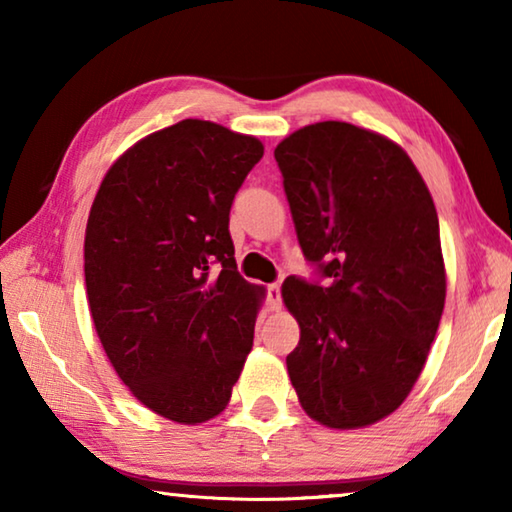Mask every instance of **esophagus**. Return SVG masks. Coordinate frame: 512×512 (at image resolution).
Wrapping results in <instances>:
<instances>
[{
  "label": "esophagus",
  "instance_id": "1",
  "mask_svg": "<svg viewBox=\"0 0 512 512\" xmlns=\"http://www.w3.org/2000/svg\"><path fill=\"white\" fill-rule=\"evenodd\" d=\"M266 293H268V305H271V309L273 311H277L282 307V289H280V284H268L266 287Z\"/></svg>",
  "mask_w": 512,
  "mask_h": 512
}]
</instances>
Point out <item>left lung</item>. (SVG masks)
I'll list each match as a JSON object with an SVG mask.
<instances>
[{"label":"left lung","mask_w":512,"mask_h":512,"mask_svg":"<svg viewBox=\"0 0 512 512\" xmlns=\"http://www.w3.org/2000/svg\"><path fill=\"white\" fill-rule=\"evenodd\" d=\"M277 167L307 262L284 305L300 325L287 357L309 418L359 429L411 393L445 307L438 214L409 155L388 137L318 121L277 144Z\"/></svg>","instance_id":"obj_1"}]
</instances>
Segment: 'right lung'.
I'll list each match as a JSON object with an SVG mask.
<instances>
[{"label": "right lung", "instance_id": "add662e5", "mask_svg": "<svg viewBox=\"0 0 512 512\" xmlns=\"http://www.w3.org/2000/svg\"><path fill=\"white\" fill-rule=\"evenodd\" d=\"M257 137L183 119L108 169L85 228V287L112 368L180 424L219 415L253 348L264 289L237 271L230 207Z\"/></svg>", "mask_w": 512, "mask_h": 512}]
</instances>
